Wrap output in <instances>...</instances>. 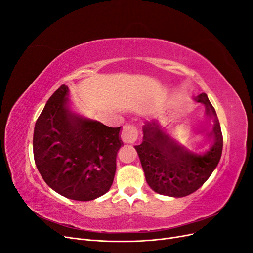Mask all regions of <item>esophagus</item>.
Segmentation results:
<instances>
[{"label": "esophagus", "mask_w": 253, "mask_h": 253, "mask_svg": "<svg viewBox=\"0 0 253 253\" xmlns=\"http://www.w3.org/2000/svg\"><path fill=\"white\" fill-rule=\"evenodd\" d=\"M138 137V132L137 128L133 126H126L122 129L121 139L126 143H134Z\"/></svg>", "instance_id": "34e87169"}]
</instances>
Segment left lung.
I'll return each mask as SVG.
<instances>
[{"label":"left lung","instance_id":"obj_1","mask_svg":"<svg viewBox=\"0 0 253 253\" xmlns=\"http://www.w3.org/2000/svg\"><path fill=\"white\" fill-rule=\"evenodd\" d=\"M193 100L205 106L211 127L200 131L206 139L212 140L205 152L197 153L183 147L166 133L156 119L145 121L142 142L135 145L145 180L156 193L171 197H183L195 192L215 170L223 151V135L215 110L205 93Z\"/></svg>","mask_w":253,"mask_h":253}]
</instances>
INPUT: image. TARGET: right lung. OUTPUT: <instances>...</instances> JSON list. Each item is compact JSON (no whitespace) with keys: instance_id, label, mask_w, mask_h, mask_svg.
<instances>
[{"instance_id":"1","label":"right lung","mask_w":253,"mask_h":253,"mask_svg":"<svg viewBox=\"0 0 253 253\" xmlns=\"http://www.w3.org/2000/svg\"><path fill=\"white\" fill-rule=\"evenodd\" d=\"M70 89L61 85L45 104L34 132V157L42 178L74 201H93L110 190L121 145L119 127L72 110Z\"/></svg>"}]
</instances>
